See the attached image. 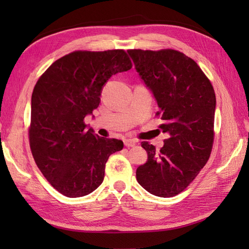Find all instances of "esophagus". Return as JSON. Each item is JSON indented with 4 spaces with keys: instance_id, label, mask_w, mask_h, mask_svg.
<instances>
[{
    "instance_id": "obj_1",
    "label": "esophagus",
    "mask_w": 249,
    "mask_h": 249,
    "mask_svg": "<svg viewBox=\"0 0 249 249\" xmlns=\"http://www.w3.org/2000/svg\"><path fill=\"white\" fill-rule=\"evenodd\" d=\"M124 144H125V146L129 147V146H135L137 143H136V141L133 139H124Z\"/></svg>"
}]
</instances>
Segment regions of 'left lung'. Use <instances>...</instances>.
I'll list each match as a JSON object with an SVG mask.
<instances>
[{
    "instance_id": "obj_1",
    "label": "left lung",
    "mask_w": 249,
    "mask_h": 249,
    "mask_svg": "<svg viewBox=\"0 0 249 249\" xmlns=\"http://www.w3.org/2000/svg\"><path fill=\"white\" fill-rule=\"evenodd\" d=\"M136 70L157 100L169 138L160 151L142 147L147 161L136 171L150 194L169 198L186 188L208 162L214 142L216 97L212 83L193 59L173 49H130Z\"/></svg>"
}]
</instances>
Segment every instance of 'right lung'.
<instances>
[{
  "label": "right lung",
  "mask_w": 249,
  "mask_h": 249,
  "mask_svg": "<svg viewBox=\"0 0 249 249\" xmlns=\"http://www.w3.org/2000/svg\"><path fill=\"white\" fill-rule=\"evenodd\" d=\"M133 67L124 50H78L56 60L37 80L31 100L29 140L37 167L68 198L94 192L123 141L86 130L84 118L100 103L104 84Z\"/></svg>",
  "instance_id": "1"
}]
</instances>
